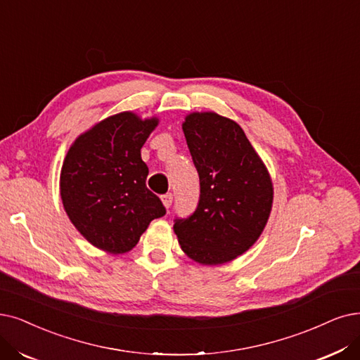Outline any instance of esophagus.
<instances>
[{"instance_id": "34e87169", "label": "esophagus", "mask_w": 360, "mask_h": 360, "mask_svg": "<svg viewBox=\"0 0 360 360\" xmlns=\"http://www.w3.org/2000/svg\"><path fill=\"white\" fill-rule=\"evenodd\" d=\"M161 199H162L164 207H165V208H169L171 204H172V193H165V195L161 196Z\"/></svg>"}]
</instances>
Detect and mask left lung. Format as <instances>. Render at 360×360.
<instances>
[{
    "label": "left lung",
    "mask_w": 360,
    "mask_h": 360,
    "mask_svg": "<svg viewBox=\"0 0 360 360\" xmlns=\"http://www.w3.org/2000/svg\"><path fill=\"white\" fill-rule=\"evenodd\" d=\"M199 174V202L174 220L181 250L200 264H223L260 238L273 202L269 171L242 128L214 112H193L183 122Z\"/></svg>",
    "instance_id": "obj_1"
}]
</instances>
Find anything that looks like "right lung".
Segmentation results:
<instances>
[{"instance_id":"right-lung-1","label":"right lung","mask_w":360,"mask_h":360,"mask_svg":"<svg viewBox=\"0 0 360 360\" xmlns=\"http://www.w3.org/2000/svg\"><path fill=\"white\" fill-rule=\"evenodd\" d=\"M156 125V118L121 112L81 134L68 150L60 172L62 202L72 224L100 250H133L149 223L167 212L148 189L149 168L140 153Z\"/></svg>"}]
</instances>
